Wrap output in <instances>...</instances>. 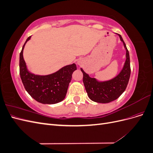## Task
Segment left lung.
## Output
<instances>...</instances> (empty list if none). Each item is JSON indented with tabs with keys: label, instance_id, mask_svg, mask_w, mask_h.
<instances>
[{
	"label": "left lung",
	"instance_id": "obj_1",
	"mask_svg": "<svg viewBox=\"0 0 153 153\" xmlns=\"http://www.w3.org/2000/svg\"><path fill=\"white\" fill-rule=\"evenodd\" d=\"M126 50V60L124 66L119 75L113 79L100 82L95 78H91L81 68L83 73V82L89 98L93 101L107 103L117 99L126 89L131 74L130 60L129 52L121 36L118 34Z\"/></svg>",
	"mask_w": 153,
	"mask_h": 153
}]
</instances>
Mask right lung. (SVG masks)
<instances>
[{
    "label": "right lung",
    "mask_w": 153,
    "mask_h": 153,
    "mask_svg": "<svg viewBox=\"0 0 153 153\" xmlns=\"http://www.w3.org/2000/svg\"><path fill=\"white\" fill-rule=\"evenodd\" d=\"M29 36L20 53V75L27 92L32 98L43 104H55L62 101L66 95L72 74L76 69L75 64L64 66L57 72L46 76L36 75L27 70L23 57V50Z\"/></svg>",
    "instance_id": "right-lung-1"
}]
</instances>
